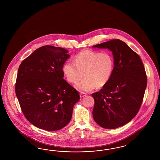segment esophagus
<instances>
[{"label": "esophagus", "mask_w": 160, "mask_h": 160, "mask_svg": "<svg viewBox=\"0 0 160 160\" xmlns=\"http://www.w3.org/2000/svg\"><path fill=\"white\" fill-rule=\"evenodd\" d=\"M86 95H87V94L85 93V92H80V97H82V98L85 97Z\"/></svg>", "instance_id": "34e87169"}]
</instances>
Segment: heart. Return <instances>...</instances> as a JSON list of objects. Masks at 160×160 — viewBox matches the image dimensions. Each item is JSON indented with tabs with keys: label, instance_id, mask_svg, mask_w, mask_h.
Masks as SVG:
<instances>
[{
	"label": "heart",
	"instance_id": "1",
	"mask_svg": "<svg viewBox=\"0 0 160 160\" xmlns=\"http://www.w3.org/2000/svg\"><path fill=\"white\" fill-rule=\"evenodd\" d=\"M114 68V60L108 52L100 53L84 50L78 54L74 62L68 61L63 71L68 82L76 83L83 76L85 78L76 84L80 91L90 92L95 87L106 85L112 78Z\"/></svg>",
	"mask_w": 160,
	"mask_h": 160
}]
</instances>
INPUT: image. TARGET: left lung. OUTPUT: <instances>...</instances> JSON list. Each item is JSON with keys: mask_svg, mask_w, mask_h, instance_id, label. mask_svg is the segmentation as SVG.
Masks as SVG:
<instances>
[{"mask_svg": "<svg viewBox=\"0 0 160 160\" xmlns=\"http://www.w3.org/2000/svg\"><path fill=\"white\" fill-rule=\"evenodd\" d=\"M107 48L112 52L114 68L112 78L98 92L92 93V117L104 128L124 126L140 108L147 87L145 68L140 56L119 39L92 46Z\"/></svg>", "mask_w": 160, "mask_h": 160, "instance_id": "8db88e82", "label": "left lung"}]
</instances>
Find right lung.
Masks as SVG:
<instances>
[{
    "mask_svg": "<svg viewBox=\"0 0 160 160\" xmlns=\"http://www.w3.org/2000/svg\"><path fill=\"white\" fill-rule=\"evenodd\" d=\"M69 57L66 49L46 45L20 65L16 94L26 118L39 128L56 131L67 126L80 100L78 90L63 79Z\"/></svg>",
    "mask_w": 160,
    "mask_h": 160,
    "instance_id": "1",
    "label": "right lung"
}]
</instances>
